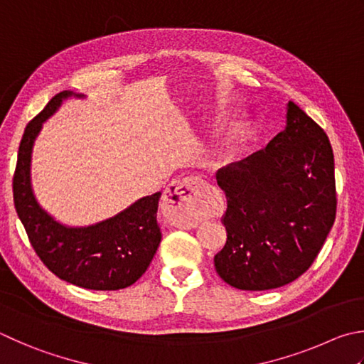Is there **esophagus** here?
I'll list each match as a JSON object with an SVG mask.
<instances>
[{
    "label": "esophagus",
    "mask_w": 364,
    "mask_h": 364,
    "mask_svg": "<svg viewBox=\"0 0 364 364\" xmlns=\"http://www.w3.org/2000/svg\"><path fill=\"white\" fill-rule=\"evenodd\" d=\"M202 186V178L188 176L173 181L165 191L164 200L168 208V220L173 226L191 229L199 224L196 203Z\"/></svg>",
    "instance_id": "esophagus-1"
}]
</instances>
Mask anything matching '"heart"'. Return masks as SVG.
<instances>
[{
	"label": "heart",
	"instance_id": "heart-1",
	"mask_svg": "<svg viewBox=\"0 0 364 364\" xmlns=\"http://www.w3.org/2000/svg\"><path fill=\"white\" fill-rule=\"evenodd\" d=\"M232 144H234L232 140H228L220 149L216 151V154L213 156V159L218 161V159H223V157H226L230 153V151H232Z\"/></svg>",
	"mask_w": 364,
	"mask_h": 364
}]
</instances>
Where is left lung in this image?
Masks as SVG:
<instances>
[{
	"mask_svg": "<svg viewBox=\"0 0 364 364\" xmlns=\"http://www.w3.org/2000/svg\"><path fill=\"white\" fill-rule=\"evenodd\" d=\"M228 199L226 245L215 269L230 287L264 291L312 266L336 220L334 154L329 138L296 103L287 127L264 149L218 170Z\"/></svg>",
	"mask_w": 364,
	"mask_h": 364,
	"instance_id": "8db88e82",
	"label": "left lung"
}]
</instances>
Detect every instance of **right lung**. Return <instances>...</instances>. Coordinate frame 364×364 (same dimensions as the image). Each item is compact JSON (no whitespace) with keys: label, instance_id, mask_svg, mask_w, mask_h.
<instances>
[{"label":"right lung","instance_id":"obj_1","mask_svg":"<svg viewBox=\"0 0 364 364\" xmlns=\"http://www.w3.org/2000/svg\"><path fill=\"white\" fill-rule=\"evenodd\" d=\"M70 97L84 95L60 92L25 127L12 180L16 211L31 247L52 274L85 289L114 291L134 285L153 261L162 239L157 224L161 193L143 197L116 216L84 228L65 226L43 210L31 189L33 143L43 122Z\"/></svg>","mask_w":364,"mask_h":364}]
</instances>
